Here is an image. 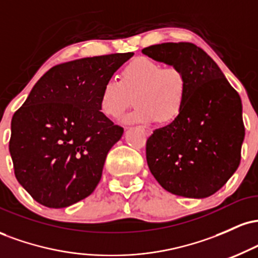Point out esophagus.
<instances>
[{
	"label": "esophagus",
	"mask_w": 258,
	"mask_h": 258,
	"mask_svg": "<svg viewBox=\"0 0 258 258\" xmlns=\"http://www.w3.org/2000/svg\"><path fill=\"white\" fill-rule=\"evenodd\" d=\"M143 128L146 130V132L148 133V135H150V133H152V128H150V127H148V126L144 125V126H143Z\"/></svg>",
	"instance_id": "esophagus-1"
}]
</instances>
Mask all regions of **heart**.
<instances>
[{
  "label": "heart",
  "mask_w": 258,
  "mask_h": 258,
  "mask_svg": "<svg viewBox=\"0 0 258 258\" xmlns=\"http://www.w3.org/2000/svg\"><path fill=\"white\" fill-rule=\"evenodd\" d=\"M135 110L123 122L171 121L178 116L186 96V78L176 64L161 65L158 60L137 57L121 72V82L110 79L100 90L99 109L106 116L117 119L131 104Z\"/></svg>",
  "instance_id": "1"
}]
</instances>
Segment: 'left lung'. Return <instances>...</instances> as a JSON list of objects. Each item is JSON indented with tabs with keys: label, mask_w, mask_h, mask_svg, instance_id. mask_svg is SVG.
<instances>
[{
	"label": "left lung",
	"mask_w": 258,
	"mask_h": 258,
	"mask_svg": "<svg viewBox=\"0 0 258 258\" xmlns=\"http://www.w3.org/2000/svg\"><path fill=\"white\" fill-rule=\"evenodd\" d=\"M142 52L178 65L186 78V96L178 116L147 141L150 172L174 195L210 197L240 164L245 137L240 96L214 59L194 43L153 44Z\"/></svg>",
	"instance_id": "obj_1"
}]
</instances>
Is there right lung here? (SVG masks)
<instances>
[{"instance_id":"add662e5","label":"right lung","mask_w":258,"mask_h":258,"mask_svg":"<svg viewBox=\"0 0 258 258\" xmlns=\"http://www.w3.org/2000/svg\"><path fill=\"white\" fill-rule=\"evenodd\" d=\"M132 52L51 68L12 117L10 153L18 182L41 205L60 209L93 193L123 128L100 111V90Z\"/></svg>"}]
</instances>
